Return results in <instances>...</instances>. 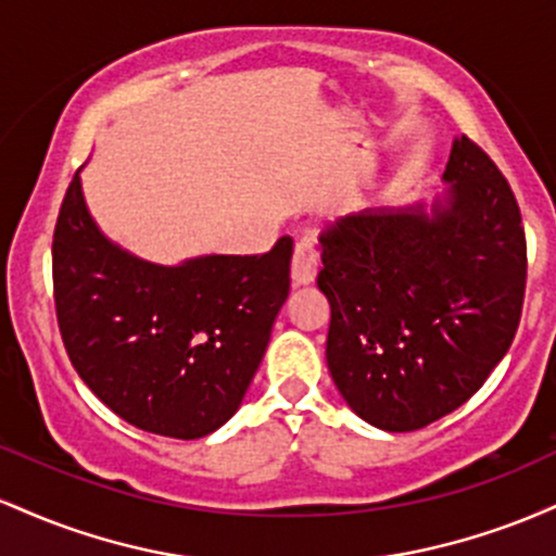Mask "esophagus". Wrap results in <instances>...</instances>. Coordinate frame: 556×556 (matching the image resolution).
Returning a JSON list of instances; mask_svg holds the SVG:
<instances>
[{"label":"esophagus","mask_w":556,"mask_h":556,"mask_svg":"<svg viewBox=\"0 0 556 556\" xmlns=\"http://www.w3.org/2000/svg\"><path fill=\"white\" fill-rule=\"evenodd\" d=\"M318 271V251L311 238H300L295 242V253H292V282L311 285Z\"/></svg>","instance_id":"esophagus-1"}]
</instances>
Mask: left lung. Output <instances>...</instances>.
<instances>
[{
  "label": "left lung",
  "instance_id": "1",
  "mask_svg": "<svg viewBox=\"0 0 556 556\" xmlns=\"http://www.w3.org/2000/svg\"><path fill=\"white\" fill-rule=\"evenodd\" d=\"M442 180L429 208L361 212L321 235L329 374L350 410L384 431L457 410L520 324L528 261L513 188L465 136Z\"/></svg>",
  "mask_w": 556,
  "mask_h": 556
}]
</instances>
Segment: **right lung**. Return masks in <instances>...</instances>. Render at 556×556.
Segmentation results:
<instances>
[{"label": "right lung", "mask_w": 556, "mask_h": 556, "mask_svg": "<svg viewBox=\"0 0 556 556\" xmlns=\"http://www.w3.org/2000/svg\"><path fill=\"white\" fill-rule=\"evenodd\" d=\"M292 240L261 256L151 264L101 232L80 169L54 227L62 342L88 389L136 429L201 439L238 413L290 292Z\"/></svg>", "instance_id": "obj_1"}]
</instances>
